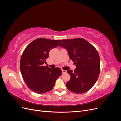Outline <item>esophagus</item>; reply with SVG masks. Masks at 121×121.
Segmentation results:
<instances>
[{"instance_id":"obj_1","label":"esophagus","mask_w":121,"mask_h":121,"mask_svg":"<svg viewBox=\"0 0 121 121\" xmlns=\"http://www.w3.org/2000/svg\"><path fill=\"white\" fill-rule=\"evenodd\" d=\"M61 72H62V74H65V73H67V71H65V70H63V69H62Z\"/></svg>"}]
</instances>
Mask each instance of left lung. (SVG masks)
Segmentation results:
<instances>
[{
    "label": "left lung",
    "instance_id": "obj_1",
    "mask_svg": "<svg viewBox=\"0 0 121 121\" xmlns=\"http://www.w3.org/2000/svg\"><path fill=\"white\" fill-rule=\"evenodd\" d=\"M61 47L66 49L70 59L76 64L74 72L67 71L71 79L67 88L75 93L87 92L96 83L100 73V57L95 48L82 38L62 40Z\"/></svg>",
    "mask_w": 121,
    "mask_h": 121
}]
</instances>
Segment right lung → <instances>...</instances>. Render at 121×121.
<instances>
[{"instance_id":"right-lung-1","label":"right lung","mask_w":121,"mask_h":121,"mask_svg":"<svg viewBox=\"0 0 121 121\" xmlns=\"http://www.w3.org/2000/svg\"><path fill=\"white\" fill-rule=\"evenodd\" d=\"M60 40L38 38L26 47L20 60V70L25 83L34 92L42 94L52 90L61 74L59 68L44 66L49 51L58 46Z\"/></svg>"}]
</instances>
